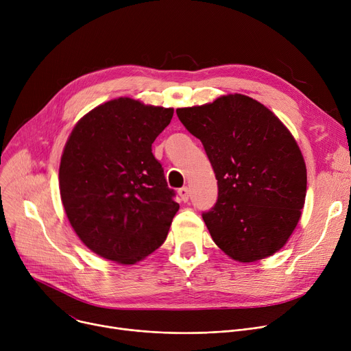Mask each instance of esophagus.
Instances as JSON below:
<instances>
[{"label": "esophagus", "instance_id": "34e87169", "mask_svg": "<svg viewBox=\"0 0 351 351\" xmlns=\"http://www.w3.org/2000/svg\"><path fill=\"white\" fill-rule=\"evenodd\" d=\"M178 193H179V196H180V200H183V202H188V199H189V188H180L179 191H178Z\"/></svg>", "mask_w": 351, "mask_h": 351}]
</instances>
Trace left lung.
Returning a JSON list of instances; mask_svg holds the SVG:
<instances>
[{"mask_svg":"<svg viewBox=\"0 0 351 351\" xmlns=\"http://www.w3.org/2000/svg\"><path fill=\"white\" fill-rule=\"evenodd\" d=\"M176 114L200 139L217 179L216 205L202 215L213 242L242 263L279 252L299 223L307 189L304 158L289 129L242 94Z\"/></svg>","mask_w":351,"mask_h":351,"instance_id":"1","label":"left lung"}]
</instances>
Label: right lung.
Instances as JSON below:
<instances>
[{
	"label": "right lung",
	"mask_w": 351,
	"mask_h": 351,
	"mask_svg": "<svg viewBox=\"0 0 351 351\" xmlns=\"http://www.w3.org/2000/svg\"><path fill=\"white\" fill-rule=\"evenodd\" d=\"M173 108L117 98L84 115L65 143L60 192L81 242L119 265H135L168 236L179 210L152 143Z\"/></svg>",
	"instance_id": "right-lung-1"
}]
</instances>
